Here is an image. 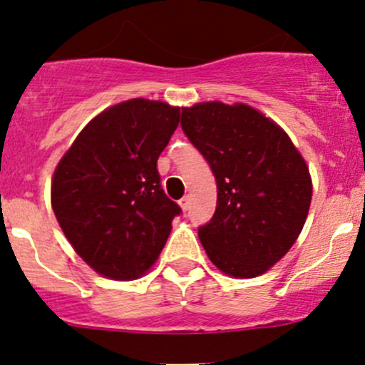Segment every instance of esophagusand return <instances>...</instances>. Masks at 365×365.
Listing matches in <instances>:
<instances>
[{
	"label": "esophagus",
	"mask_w": 365,
	"mask_h": 365,
	"mask_svg": "<svg viewBox=\"0 0 365 365\" xmlns=\"http://www.w3.org/2000/svg\"><path fill=\"white\" fill-rule=\"evenodd\" d=\"M180 208L183 210V212H187V210H189V206H190V197L189 195H183L182 199H180Z\"/></svg>",
	"instance_id": "1"
}]
</instances>
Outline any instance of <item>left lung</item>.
<instances>
[{"label": "left lung", "mask_w": 365, "mask_h": 365, "mask_svg": "<svg viewBox=\"0 0 365 365\" xmlns=\"http://www.w3.org/2000/svg\"><path fill=\"white\" fill-rule=\"evenodd\" d=\"M182 129L217 180V210L199 240L234 278L266 273L292 248L312 202V176L289 134L252 106L182 108Z\"/></svg>", "instance_id": "obj_1"}]
</instances>
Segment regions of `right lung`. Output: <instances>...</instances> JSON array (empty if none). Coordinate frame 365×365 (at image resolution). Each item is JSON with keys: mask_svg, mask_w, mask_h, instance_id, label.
<instances>
[{"mask_svg": "<svg viewBox=\"0 0 365 365\" xmlns=\"http://www.w3.org/2000/svg\"><path fill=\"white\" fill-rule=\"evenodd\" d=\"M180 108L129 99L94 117L57 164L52 210L75 252L96 273L136 279L153 266L182 213L164 194L157 159Z\"/></svg>", "mask_w": 365, "mask_h": 365, "instance_id": "1", "label": "right lung"}]
</instances>
